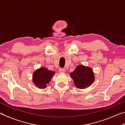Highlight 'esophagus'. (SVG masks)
Wrapping results in <instances>:
<instances>
[{
  "mask_svg": "<svg viewBox=\"0 0 125 125\" xmlns=\"http://www.w3.org/2000/svg\"><path fill=\"white\" fill-rule=\"evenodd\" d=\"M59 72L61 73H64L65 72V70L63 69H60L59 70Z\"/></svg>",
  "mask_w": 125,
  "mask_h": 125,
  "instance_id": "34e87169",
  "label": "esophagus"
}]
</instances>
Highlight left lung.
<instances>
[{
    "label": "left lung",
    "mask_w": 125,
    "mask_h": 125,
    "mask_svg": "<svg viewBox=\"0 0 125 125\" xmlns=\"http://www.w3.org/2000/svg\"><path fill=\"white\" fill-rule=\"evenodd\" d=\"M75 86L78 89H85L91 85L95 81L94 72L91 67L83 65L77 66L73 72L70 73Z\"/></svg>",
    "instance_id": "obj_1"
}]
</instances>
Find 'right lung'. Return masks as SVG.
Listing matches in <instances>:
<instances>
[{"instance_id": "add662e5", "label": "right lung", "mask_w": 125, "mask_h": 125, "mask_svg": "<svg viewBox=\"0 0 125 125\" xmlns=\"http://www.w3.org/2000/svg\"><path fill=\"white\" fill-rule=\"evenodd\" d=\"M55 73V72L53 71L41 67L33 72L32 82L39 89H44L47 88V85L49 83Z\"/></svg>"}]
</instances>
